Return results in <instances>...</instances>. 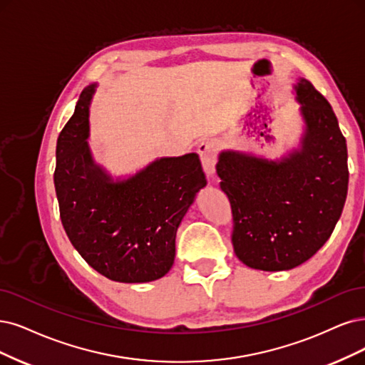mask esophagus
Masks as SVG:
<instances>
[{"instance_id": "1", "label": "esophagus", "mask_w": 365, "mask_h": 365, "mask_svg": "<svg viewBox=\"0 0 365 365\" xmlns=\"http://www.w3.org/2000/svg\"><path fill=\"white\" fill-rule=\"evenodd\" d=\"M217 153H218V145L213 140H206L198 145V155L201 158V165H203V170L209 175V178H212V175L215 174Z\"/></svg>"}]
</instances>
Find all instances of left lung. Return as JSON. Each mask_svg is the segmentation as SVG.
<instances>
[{
	"instance_id": "obj_1",
	"label": "left lung",
	"mask_w": 365,
	"mask_h": 365,
	"mask_svg": "<svg viewBox=\"0 0 365 365\" xmlns=\"http://www.w3.org/2000/svg\"><path fill=\"white\" fill-rule=\"evenodd\" d=\"M301 143L279 159L222 150L217 173L233 212V248L252 269L302 264L325 245L347 197V145L331 105L301 78L293 86Z\"/></svg>"
}]
</instances>
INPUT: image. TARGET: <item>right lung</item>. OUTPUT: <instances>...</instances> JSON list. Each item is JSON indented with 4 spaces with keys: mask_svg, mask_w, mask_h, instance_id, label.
<instances>
[{
    "mask_svg": "<svg viewBox=\"0 0 365 365\" xmlns=\"http://www.w3.org/2000/svg\"><path fill=\"white\" fill-rule=\"evenodd\" d=\"M87 86L57 140L53 173L67 237L94 271L118 282H148L168 274L175 233L206 186L197 153L158 158L129 178H113L88 144Z\"/></svg>",
    "mask_w": 365,
    "mask_h": 365,
    "instance_id": "add662e5",
    "label": "right lung"
}]
</instances>
